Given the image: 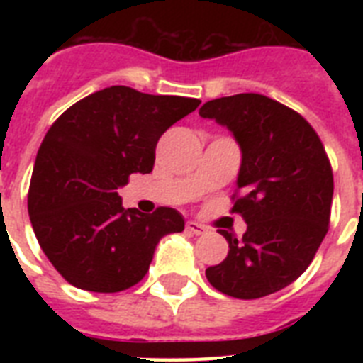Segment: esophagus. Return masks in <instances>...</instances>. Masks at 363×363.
Wrapping results in <instances>:
<instances>
[{"mask_svg":"<svg viewBox=\"0 0 363 363\" xmlns=\"http://www.w3.org/2000/svg\"><path fill=\"white\" fill-rule=\"evenodd\" d=\"M186 232L194 233V235H201V233L207 232V228H205L203 224L196 222V220H188L186 222Z\"/></svg>","mask_w":363,"mask_h":363,"instance_id":"esophagus-1","label":"esophagus"}]
</instances>
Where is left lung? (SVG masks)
<instances>
[{
  "mask_svg": "<svg viewBox=\"0 0 363 363\" xmlns=\"http://www.w3.org/2000/svg\"><path fill=\"white\" fill-rule=\"evenodd\" d=\"M232 131L241 148L233 209L247 222L242 238L220 230L230 250L205 269L226 296L258 299L292 284L328 233L333 173L320 137L296 111L262 94L211 99L199 109Z\"/></svg>",
  "mask_w": 363,
  "mask_h": 363,
  "instance_id": "1",
  "label": "left lung"
}]
</instances>
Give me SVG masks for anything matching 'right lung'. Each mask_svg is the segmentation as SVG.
<instances>
[{
	"instance_id": "right-lung-1",
	"label": "right lung",
	"mask_w": 363,
	"mask_h": 363,
	"mask_svg": "<svg viewBox=\"0 0 363 363\" xmlns=\"http://www.w3.org/2000/svg\"><path fill=\"white\" fill-rule=\"evenodd\" d=\"M199 104L111 86L50 125L37 152L28 213L43 252L69 284L101 294L133 286L147 275L160 239L184 230L179 211L141 215L124 209L116 190L131 173L152 171L162 133Z\"/></svg>"
}]
</instances>
